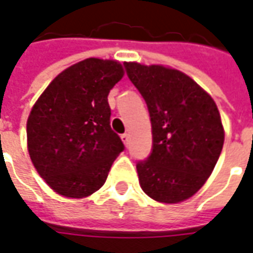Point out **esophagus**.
Listing matches in <instances>:
<instances>
[{
	"mask_svg": "<svg viewBox=\"0 0 253 253\" xmlns=\"http://www.w3.org/2000/svg\"><path fill=\"white\" fill-rule=\"evenodd\" d=\"M122 141L125 142V145H126V146H128V143H130V134H128V132L122 134Z\"/></svg>",
	"mask_w": 253,
	"mask_h": 253,
	"instance_id": "34e87169",
	"label": "esophagus"
}]
</instances>
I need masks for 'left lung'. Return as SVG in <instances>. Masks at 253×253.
<instances>
[{"label": "left lung", "mask_w": 253, "mask_h": 253, "mask_svg": "<svg viewBox=\"0 0 253 253\" xmlns=\"http://www.w3.org/2000/svg\"><path fill=\"white\" fill-rule=\"evenodd\" d=\"M127 77L148 105L152 152L137 163L145 194L164 203L186 201L211 175L223 146L214 100L184 73L125 63Z\"/></svg>", "instance_id": "8db88e82"}]
</instances>
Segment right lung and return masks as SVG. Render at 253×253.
<instances>
[{"label": "right lung", "mask_w": 253, "mask_h": 253, "mask_svg": "<svg viewBox=\"0 0 253 253\" xmlns=\"http://www.w3.org/2000/svg\"><path fill=\"white\" fill-rule=\"evenodd\" d=\"M122 77L119 62L89 58L58 74L34 105L27 122L30 157L58 194H93L125 150L111 128L108 104V93Z\"/></svg>", "instance_id": "1"}]
</instances>
